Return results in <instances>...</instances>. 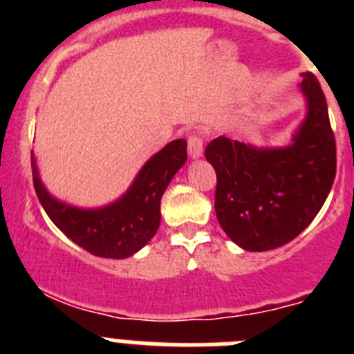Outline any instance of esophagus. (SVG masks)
<instances>
[{"mask_svg": "<svg viewBox=\"0 0 354 354\" xmlns=\"http://www.w3.org/2000/svg\"><path fill=\"white\" fill-rule=\"evenodd\" d=\"M187 152L193 159L202 158V154H204V140L200 138V134H189L187 136Z\"/></svg>", "mask_w": 354, "mask_h": 354, "instance_id": "esophagus-1", "label": "esophagus"}]
</instances>
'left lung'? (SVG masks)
<instances>
[{
  "instance_id": "8db88e82",
  "label": "left lung",
  "mask_w": 354,
  "mask_h": 354,
  "mask_svg": "<svg viewBox=\"0 0 354 354\" xmlns=\"http://www.w3.org/2000/svg\"><path fill=\"white\" fill-rule=\"evenodd\" d=\"M301 77L306 115L289 145L264 149L220 136L205 149L218 179L216 218L248 252L278 248L301 234L335 180V136L326 97L312 72Z\"/></svg>"
}]
</instances>
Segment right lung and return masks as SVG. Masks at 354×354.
<instances>
[{
	"instance_id": "add662e5",
	"label": "right lung",
	"mask_w": 354,
	"mask_h": 354,
	"mask_svg": "<svg viewBox=\"0 0 354 354\" xmlns=\"http://www.w3.org/2000/svg\"><path fill=\"white\" fill-rule=\"evenodd\" d=\"M186 140H174L142 167L120 198L97 209L65 204L46 189L31 152L33 186L53 223L97 257L126 259L142 250L161 223V196L187 159Z\"/></svg>"
}]
</instances>
